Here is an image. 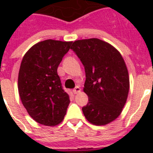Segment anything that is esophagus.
<instances>
[{
    "mask_svg": "<svg viewBox=\"0 0 153 153\" xmlns=\"http://www.w3.org/2000/svg\"><path fill=\"white\" fill-rule=\"evenodd\" d=\"M80 92H81V89H80L79 86H76V87L73 90V93H74V94H75L80 93Z\"/></svg>",
    "mask_w": 153,
    "mask_h": 153,
    "instance_id": "obj_1",
    "label": "esophagus"
}]
</instances>
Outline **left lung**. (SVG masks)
I'll return each instance as SVG.
<instances>
[{
	"instance_id": "1",
	"label": "left lung",
	"mask_w": 153,
	"mask_h": 153,
	"mask_svg": "<svg viewBox=\"0 0 153 153\" xmlns=\"http://www.w3.org/2000/svg\"><path fill=\"white\" fill-rule=\"evenodd\" d=\"M71 49L83 64L86 81L83 91L88 96L82 112L95 126H105L121 114L129 91L126 62L111 44L97 38L79 39Z\"/></svg>"
}]
</instances>
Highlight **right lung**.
I'll return each mask as SVG.
<instances>
[{"instance_id":"1","label":"right lung","mask_w":153,"mask_h":153,"mask_svg":"<svg viewBox=\"0 0 153 153\" xmlns=\"http://www.w3.org/2000/svg\"><path fill=\"white\" fill-rule=\"evenodd\" d=\"M72 42L46 39L25 53L18 74L22 104L38 123L56 126L64 118L69 95L62 87L57 69Z\"/></svg>"}]
</instances>
